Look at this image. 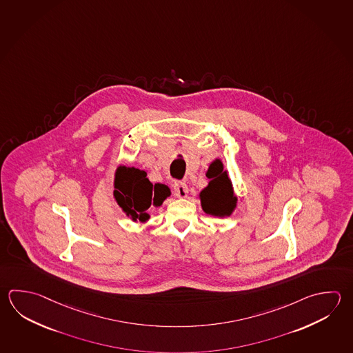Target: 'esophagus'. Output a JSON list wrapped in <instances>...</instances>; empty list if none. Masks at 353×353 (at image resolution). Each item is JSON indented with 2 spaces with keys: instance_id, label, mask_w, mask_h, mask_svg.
<instances>
[{
  "instance_id": "obj_1",
  "label": "esophagus",
  "mask_w": 353,
  "mask_h": 353,
  "mask_svg": "<svg viewBox=\"0 0 353 353\" xmlns=\"http://www.w3.org/2000/svg\"><path fill=\"white\" fill-rule=\"evenodd\" d=\"M173 190H174V194L181 199L186 197L188 193V186L185 181H176L173 185Z\"/></svg>"
}]
</instances>
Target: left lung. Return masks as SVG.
<instances>
[{
    "label": "left lung",
    "mask_w": 353,
    "mask_h": 353,
    "mask_svg": "<svg viewBox=\"0 0 353 353\" xmlns=\"http://www.w3.org/2000/svg\"><path fill=\"white\" fill-rule=\"evenodd\" d=\"M208 186L201 192V203L205 212L212 216H230L237 199L233 194L232 183L223 171L220 160L214 161L207 171Z\"/></svg>",
    "instance_id": "obj_1"
}]
</instances>
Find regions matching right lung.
I'll return each instance as SVG.
<instances>
[{
	"label": "right lung",
	"mask_w": 353,
	"mask_h": 353,
	"mask_svg": "<svg viewBox=\"0 0 353 353\" xmlns=\"http://www.w3.org/2000/svg\"><path fill=\"white\" fill-rule=\"evenodd\" d=\"M146 176L145 171L134 167H119L116 172L114 200L133 221L148 220V208L152 205L161 206L170 196L168 187L161 183L153 186Z\"/></svg>",
	"instance_id": "obj_1"
}]
</instances>
